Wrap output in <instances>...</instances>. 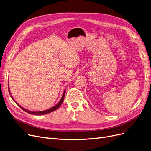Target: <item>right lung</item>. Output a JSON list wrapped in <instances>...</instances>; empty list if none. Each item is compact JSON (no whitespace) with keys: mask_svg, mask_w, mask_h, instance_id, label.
Returning <instances> with one entry per match:
<instances>
[{"mask_svg":"<svg viewBox=\"0 0 151 151\" xmlns=\"http://www.w3.org/2000/svg\"><path fill=\"white\" fill-rule=\"evenodd\" d=\"M65 91H66V89L65 90V91H64V93H63V96H62V98H61L60 101H59V102H58V103L56 105V106H54L53 107H52V108H50V109H48V110H44V111H41V112H31V111H29V110H26L25 109L23 108L22 106H19V104H18L17 103V104H18V106H19V107H21V109H23V110L24 111V112H27V113H28V114H32V115H44V114H49V113H50V112H53V111H54V110H57V109H58V108L60 107V106H61V104H62L63 103V99H64L65 95ZM9 93L10 94L9 89ZM11 96V97L12 98V99L14 100V99H13L12 96Z\"/></svg>","mask_w":151,"mask_h":151,"instance_id":"obj_1","label":"right lung"}]
</instances>
